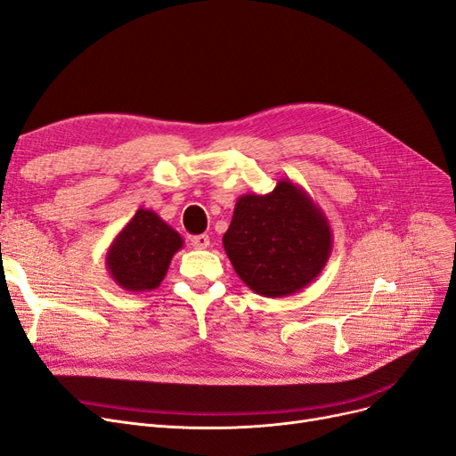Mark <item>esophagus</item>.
Wrapping results in <instances>:
<instances>
[{"label":"esophagus","instance_id":"34e87169","mask_svg":"<svg viewBox=\"0 0 456 456\" xmlns=\"http://www.w3.org/2000/svg\"><path fill=\"white\" fill-rule=\"evenodd\" d=\"M190 242L195 249H205V248L210 246V239L207 234H195V236H191Z\"/></svg>","mask_w":456,"mask_h":456}]
</instances>
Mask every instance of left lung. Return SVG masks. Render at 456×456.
Segmentation results:
<instances>
[{
  "label": "left lung",
  "mask_w": 456,
  "mask_h": 456,
  "mask_svg": "<svg viewBox=\"0 0 456 456\" xmlns=\"http://www.w3.org/2000/svg\"><path fill=\"white\" fill-rule=\"evenodd\" d=\"M224 248L240 280L266 298H287L324 270L333 231L324 210L290 179L236 200Z\"/></svg>",
  "instance_id": "1"
}]
</instances>
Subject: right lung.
Instances as JSON below:
<instances>
[{"mask_svg":"<svg viewBox=\"0 0 456 456\" xmlns=\"http://www.w3.org/2000/svg\"><path fill=\"white\" fill-rule=\"evenodd\" d=\"M184 239L154 210L140 208L115 234L106 251V268L115 285L128 292H149L160 287L173 255Z\"/></svg>","mask_w":456,"mask_h":456,"instance_id":"obj_1","label":"right lung"}]
</instances>
